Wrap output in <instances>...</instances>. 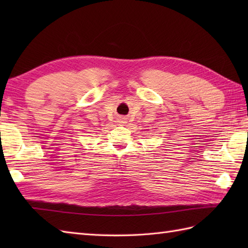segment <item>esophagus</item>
Segmentation results:
<instances>
[{"mask_svg": "<svg viewBox=\"0 0 248 248\" xmlns=\"http://www.w3.org/2000/svg\"><path fill=\"white\" fill-rule=\"evenodd\" d=\"M118 123H119V124H125V118L120 117V118L118 119Z\"/></svg>", "mask_w": 248, "mask_h": 248, "instance_id": "obj_1", "label": "esophagus"}]
</instances>
